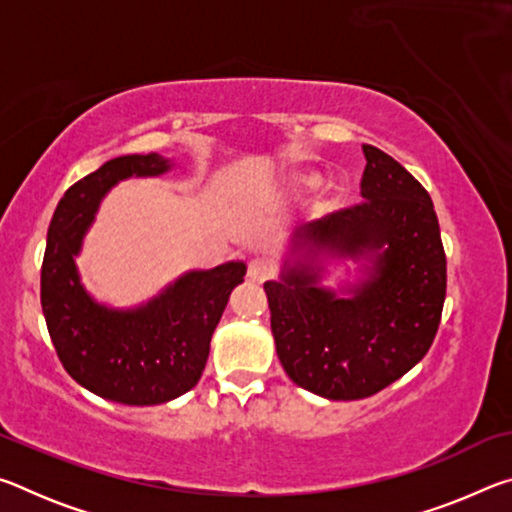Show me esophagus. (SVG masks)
<instances>
[{
  "label": "esophagus",
  "instance_id": "34e87169",
  "mask_svg": "<svg viewBox=\"0 0 512 512\" xmlns=\"http://www.w3.org/2000/svg\"><path fill=\"white\" fill-rule=\"evenodd\" d=\"M273 273H275V264L271 262V259L255 257V259H250V262H248V277L253 282L271 280Z\"/></svg>",
  "mask_w": 512,
  "mask_h": 512
}]
</instances>
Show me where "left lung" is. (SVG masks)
Listing matches in <instances>:
<instances>
[{
	"label": "left lung",
	"instance_id": "left-lung-1",
	"mask_svg": "<svg viewBox=\"0 0 512 512\" xmlns=\"http://www.w3.org/2000/svg\"><path fill=\"white\" fill-rule=\"evenodd\" d=\"M357 205L296 232L302 257H368L352 298L318 287L311 264H284L264 284L282 368L309 393L363 400L406 375L436 339L447 291V259L433 203L391 155L363 144Z\"/></svg>",
	"mask_w": 512,
	"mask_h": 512
}]
</instances>
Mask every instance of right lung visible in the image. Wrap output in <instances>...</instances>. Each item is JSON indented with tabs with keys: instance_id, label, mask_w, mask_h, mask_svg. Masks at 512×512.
Returning a JSON list of instances; mask_svg holds the SVG:
<instances>
[{
	"instance_id": "add662e5",
	"label": "right lung",
	"mask_w": 512,
	"mask_h": 512,
	"mask_svg": "<svg viewBox=\"0 0 512 512\" xmlns=\"http://www.w3.org/2000/svg\"><path fill=\"white\" fill-rule=\"evenodd\" d=\"M171 162L158 153L108 160L67 189L47 232L40 302L56 354L69 377L103 400L149 406L198 384L210 341L246 264L192 271L137 309H110L83 289L74 255L101 198L119 180L160 176Z\"/></svg>"
}]
</instances>
